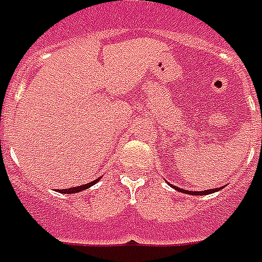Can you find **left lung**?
Listing matches in <instances>:
<instances>
[{
    "label": "left lung",
    "mask_w": 262,
    "mask_h": 262,
    "mask_svg": "<svg viewBox=\"0 0 262 262\" xmlns=\"http://www.w3.org/2000/svg\"><path fill=\"white\" fill-rule=\"evenodd\" d=\"M169 185V183H168ZM170 187H173L175 190L178 191H182V193H187V194H194V195H203V194H211V193H215V191H220L222 187H225V186H222V187H216V189H210V190H203V191H190V190H183V189H179L178 186H172L169 185Z\"/></svg>",
    "instance_id": "1"
}]
</instances>
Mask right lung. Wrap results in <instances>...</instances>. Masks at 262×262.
<instances>
[{
  "instance_id": "add662e5",
  "label": "right lung",
  "mask_w": 262,
  "mask_h": 262,
  "mask_svg": "<svg viewBox=\"0 0 262 262\" xmlns=\"http://www.w3.org/2000/svg\"><path fill=\"white\" fill-rule=\"evenodd\" d=\"M98 180H100V178L96 180H93V182H90V183H86V185L76 186V187H71V189H62V190H59V193H63V194H75V193H80V191L86 190V189H89V187H92L93 185H96Z\"/></svg>"
}]
</instances>
